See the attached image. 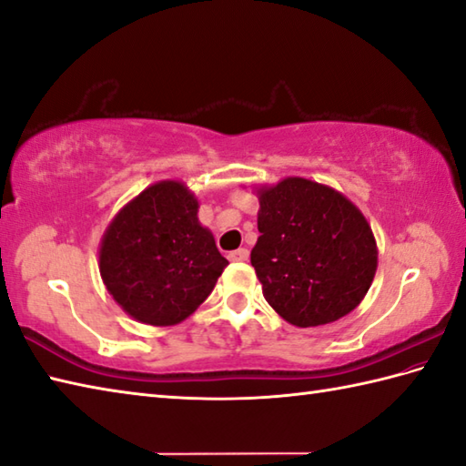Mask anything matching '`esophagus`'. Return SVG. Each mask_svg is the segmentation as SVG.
<instances>
[{
    "instance_id": "1",
    "label": "esophagus",
    "mask_w": 466,
    "mask_h": 466,
    "mask_svg": "<svg viewBox=\"0 0 466 466\" xmlns=\"http://www.w3.org/2000/svg\"><path fill=\"white\" fill-rule=\"evenodd\" d=\"M228 258H230L232 262H242V260H248V250L246 248H238L228 254Z\"/></svg>"
}]
</instances>
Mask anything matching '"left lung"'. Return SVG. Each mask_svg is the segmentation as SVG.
Returning <instances> with one entry per match:
<instances>
[{"label": "left lung", "instance_id": "1", "mask_svg": "<svg viewBox=\"0 0 466 466\" xmlns=\"http://www.w3.org/2000/svg\"><path fill=\"white\" fill-rule=\"evenodd\" d=\"M258 240L250 262L268 305L297 327L333 323L366 297L378 248L348 198L287 177L258 191Z\"/></svg>", "mask_w": 466, "mask_h": 466}]
</instances>
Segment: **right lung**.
<instances>
[{"label": "right lung", "mask_w": 466, "mask_h": 466, "mask_svg": "<svg viewBox=\"0 0 466 466\" xmlns=\"http://www.w3.org/2000/svg\"><path fill=\"white\" fill-rule=\"evenodd\" d=\"M98 260L116 303L157 327L194 313L228 267L181 181H161L127 204L105 232Z\"/></svg>", "instance_id": "obj_1"}]
</instances>
